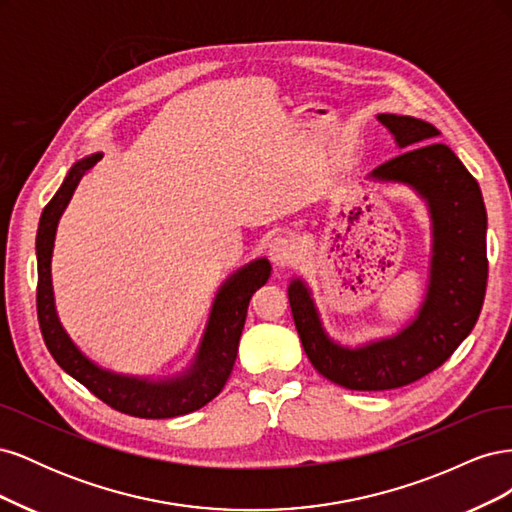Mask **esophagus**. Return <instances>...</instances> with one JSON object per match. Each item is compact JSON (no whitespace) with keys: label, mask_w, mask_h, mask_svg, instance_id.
<instances>
[{"label":"esophagus","mask_w":512,"mask_h":512,"mask_svg":"<svg viewBox=\"0 0 512 512\" xmlns=\"http://www.w3.org/2000/svg\"><path fill=\"white\" fill-rule=\"evenodd\" d=\"M267 254L275 267H288L292 265L294 258H297V245L288 237H275L269 243Z\"/></svg>","instance_id":"1"}]
</instances>
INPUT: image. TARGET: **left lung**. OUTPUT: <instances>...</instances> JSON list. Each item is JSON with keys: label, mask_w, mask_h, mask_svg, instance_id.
Segmentation results:
<instances>
[{"label": "left lung", "mask_w": 512, "mask_h": 512, "mask_svg": "<svg viewBox=\"0 0 512 512\" xmlns=\"http://www.w3.org/2000/svg\"><path fill=\"white\" fill-rule=\"evenodd\" d=\"M401 156L369 177L404 183L421 196L431 218L429 286L416 318L391 337L359 348L333 342L324 331L312 292L299 277L288 286L294 327L318 374L350 391H389L438 369L470 335L487 288V211L468 168L442 143L431 123L380 113Z\"/></svg>", "instance_id": "8db88e82"}]
</instances>
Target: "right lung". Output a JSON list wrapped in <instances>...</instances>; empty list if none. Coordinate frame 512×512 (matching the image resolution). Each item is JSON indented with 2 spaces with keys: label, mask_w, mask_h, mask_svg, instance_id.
Masks as SVG:
<instances>
[{
  "label": "right lung",
  "mask_w": 512,
  "mask_h": 512,
  "mask_svg": "<svg viewBox=\"0 0 512 512\" xmlns=\"http://www.w3.org/2000/svg\"><path fill=\"white\" fill-rule=\"evenodd\" d=\"M102 160V153L83 158L76 162L66 175L61 188L51 198V203L44 207L36 235V256H38V322L44 337V344L53 354L57 365L79 380L83 386L102 399L106 406H111L123 414L138 418H173L194 412L218 395L230 376L237 361L239 339L247 316L252 294L265 286L271 265L267 258H256L250 265L241 267L232 273L220 286L207 327L196 350L194 363L175 378H134L121 376L115 371L102 369L79 350L66 329L61 327L53 282H51V256L55 245V232L61 213L68 207L76 185L91 166Z\"/></svg>",
  "instance_id": "right-lung-1"
}]
</instances>
